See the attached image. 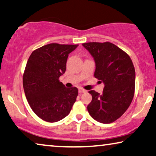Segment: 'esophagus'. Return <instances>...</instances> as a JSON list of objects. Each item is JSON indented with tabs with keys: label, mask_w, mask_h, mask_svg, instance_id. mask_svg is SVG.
<instances>
[{
	"label": "esophagus",
	"mask_w": 156,
	"mask_h": 156,
	"mask_svg": "<svg viewBox=\"0 0 156 156\" xmlns=\"http://www.w3.org/2000/svg\"><path fill=\"white\" fill-rule=\"evenodd\" d=\"M78 92L79 93H85V92H87V90H84V89H83V88L79 87L78 88Z\"/></svg>",
	"instance_id": "34e87169"
}]
</instances>
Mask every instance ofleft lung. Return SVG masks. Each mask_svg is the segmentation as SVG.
Masks as SVG:
<instances>
[{
  "mask_svg": "<svg viewBox=\"0 0 156 156\" xmlns=\"http://www.w3.org/2000/svg\"><path fill=\"white\" fill-rule=\"evenodd\" d=\"M83 46L94 58V77L104 84L102 94L89 91L92 99L87 106L88 112L99 122H114L127 111L134 97L135 70L132 59L109 42H92Z\"/></svg>",
  "mask_w": 156,
  "mask_h": 156,
  "instance_id": "left-lung-1",
  "label": "left lung"
}]
</instances>
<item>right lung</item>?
<instances>
[{"mask_svg":"<svg viewBox=\"0 0 156 156\" xmlns=\"http://www.w3.org/2000/svg\"><path fill=\"white\" fill-rule=\"evenodd\" d=\"M78 45L50 43L34 50L23 75L25 95L34 112L42 120L57 122L70 113L78 90L66 87L59 78L65 73L69 53Z\"/></svg>","mask_w":156,"mask_h":156,"instance_id":"1","label":"right lung"}]
</instances>
